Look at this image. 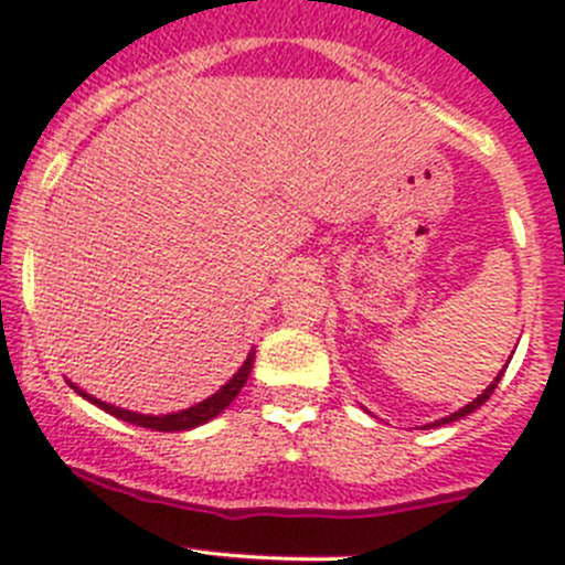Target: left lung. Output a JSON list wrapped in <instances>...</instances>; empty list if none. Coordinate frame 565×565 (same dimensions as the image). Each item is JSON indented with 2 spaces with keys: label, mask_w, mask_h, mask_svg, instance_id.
<instances>
[{
  "label": "left lung",
  "mask_w": 565,
  "mask_h": 565,
  "mask_svg": "<svg viewBox=\"0 0 565 565\" xmlns=\"http://www.w3.org/2000/svg\"><path fill=\"white\" fill-rule=\"evenodd\" d=\"M505 366H509V363H505ZM503 372H505V369H503ZM503 372H500V374H498V377H494V380H492V383H489V388H487V391H483V393H478V398H472V402H470V404H465V407H461V409H457V413L446 415V418L435 420V424H429V426H443V424H451V420H459V418H465V415H470V413H472V409H478V407H481V404H483V402H487V398H489V396H492V393H494V388H498V383H500V377H503Z\"/></svg>",
  "instance_id": "8db88e82"
}]
</instances>
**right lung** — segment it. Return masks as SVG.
I'll list each match as a JSON object with an SVG mask.
<instances>
[{
  "label": "right lung",
  "mask_w": 565,
  "mask_h": 565,
  "mask_svg": "<svg viewBox=\"0 0 565 565\" xmlns=\"http://www.w3.org/2000/svg\"><path fill=\"white\" fill-rule=\"evenodd\" d=\"M250 369H254V350L248 352V358L243 361V366L237 369L235 374H232V380L226 385H221L218 391L213 393V396H207L204 402L193 404V407L188 409H177V413H167V415H145V413H130V409H122V407H114V404H106L100 402V398H95L93 393L82 391L76 383H71V388L78 393V396H84L87 402H93L95 407L106 409L108 415H114V418L119 420H128V424L134 426H145V429H156V431H185V429H196V426L207 424V420H213L215 415L224 413L226 407H230L232 402H235L237 393L243 391V385H246Z\"/></svg>",
  "instance_id": "add662e5"
}]
</instances>
